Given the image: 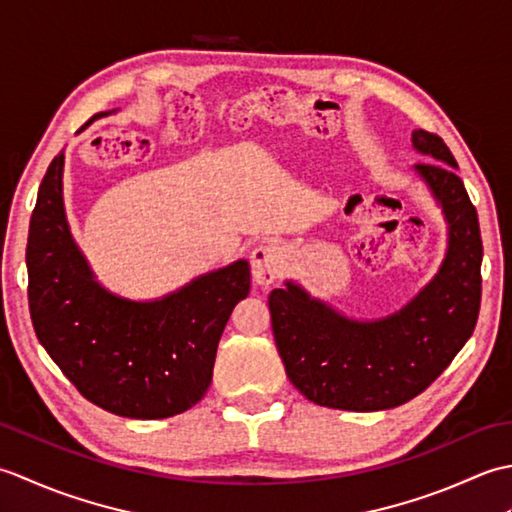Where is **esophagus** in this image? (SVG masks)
<instances>
[{
    "instance_id": "esophagus-1",
    "label": "esophagus",
    "mask_w": 512,
    "mask_h": 512,
    "mask_svg": "<svg viewBox=\"0 0 512 512\" xmlns=\"http://www.w3.org/2000/svg\"><path fill=\"white\" fill-rule=\"evenodd\" d=\"M250 259H253V277H255L259 286L273 284V281L279 279L281 273H284V268H286L284 248H281L275 242L259 244L253 250Z\"/></svg>"
}]
</instances>
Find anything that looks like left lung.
Wrapping results in <instances>:
<instances>
[{"instance_id": "obj_1", "label": "left lung", "mask_w": 512, "mask_h": 512, "mask_svg": "<svg viewBox=\"0 0 512 512\" xmlns=\"http://www.w3.org/2000/svg\"><path fill=\"white\" fill-rule=\"evenodd\" d=\"M429 156L416 171L442 206L449 248L427 288L378 321H354L286 281L268 297L270 321L290 383L321 407L380 411L422 394L475 330L482 301V235L458 162L438 134L418 129Z\"/></svg>"}]
</instances>
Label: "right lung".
Here are the masks:
<instances>
[{"label": "right lung", "instance_id": "1", "mask_svg": "<svg viewBox=\"0 0 512 512\" xmlns=\"http://www.w3.org/2000/svg\"><path fill=\"white\" fill-rule=\"evenodd\" d=\"M61 178L63 154L41 180L28 231V306L39 343L83 398L116 416L156 420L191 409L211 385L228 317L250 292L248 262L156 301L116 297L94 281L74 244Z\"/></svg>", "mask_w": 512, "mask_h": 512}]
</instances>
